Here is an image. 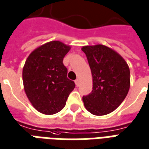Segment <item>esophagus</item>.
Listing matches in <instances>:
<instances>
[{
	"mask_svg": "<svg viewBox=\"0 0 149 149\" xmlns=\"http://www.w3.org/2000/svg\"><path fill=\"white\" fill-rule=\"evenodd\" d=\"M75 84H76V85H77V86H78V85H79V79H77V80L75 81Z\"/></svg>",
	"mask_w": 149,
	"mask_h": 149,
	"instance_id": "obj_1",
	"label": "esophagus"
}]
</instances>
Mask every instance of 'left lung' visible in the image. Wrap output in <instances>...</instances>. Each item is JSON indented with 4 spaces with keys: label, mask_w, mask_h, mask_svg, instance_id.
<instances>
[{
    "label": "left lung",
    "mask_w": 149,
    "mask_h": 149,
    "mask_svg": "<svg viewBox=\"0 0 149 149\" xmlns=\"http://www.w3.org/2000/svg\"><path fill=\"white\" fill-rule=\"evenodd\" d=\"M93 76V91L83 97L84 107L96 116L107 115L118 108L130 88V70L125 59L103 45L83 46Z\"/></svg>",
    "instance_id": "1"
}]
</instances>
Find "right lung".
Instances as JSON below:
<instances>
[{
	"label": "right lung",
	"mask_w": 149,
	"mask_h": 149,
	"mask_svg": "<svg viewBox=\"0 0 149 149\" xmlns=\"http://www.w3.org/2000/svg\"><path fill=\"white\" fill-rule=\"evenodd\" d=\"M71 47L59 40L45 43L28 56L22 72L24 92L32 105L45 115L64 109L75 83L67 77L63 59Z\"/></svg>",
	"instance_id": "obj_1"
}]
</instances>
